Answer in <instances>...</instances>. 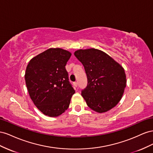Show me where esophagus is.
Listing matches in <instances>:
<instances>
[{"label":"esophagus","instance_id":"esophagus-1","mask_svg":"<svg viewBox=\"0 0 153 153\" xmlns=\"http://www.w3.org/2000/svg\"><path fill=\"white\" fill-rule=\"evenodd\" d=\"M74 87H77V83L76 82H74Z\"/></svg>","mask_w":153,"mask_h":153}]
</instances>
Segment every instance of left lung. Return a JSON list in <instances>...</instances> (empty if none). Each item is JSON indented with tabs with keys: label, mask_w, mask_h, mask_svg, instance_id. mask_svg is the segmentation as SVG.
I'll list each match as a JSON object with an SVG mask.
<instances>
[{
	"label": "left lung",
	"mask_w": 153,
	"mask_h": 153,
	"mask_svg": "<svg viewBox=\"0 0 153 153\" xmlns=\"http://www.w3.org/2000/svg\"><path fill=\"white\" fill-rule=\"evenodd\" d=\"M74 55L83 65L86 74L88 84L81 95L88 106L99 113L114 108L126 86L124 68L104 52L94 48L77 50Z\"/></svg>",
	"instance_id": "left-lung-1"
}]
</instances>
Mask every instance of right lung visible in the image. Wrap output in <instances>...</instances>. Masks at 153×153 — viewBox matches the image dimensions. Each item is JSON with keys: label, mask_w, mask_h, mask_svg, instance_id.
Returning a JSON list of instances; mask_svg holds the SVG:
<instances>
[{"label": "right lung", "mask_w": 153, "mask_h": 153, "mask_svg": "<svg viewBox=\"0 0 153 153\" xmlns=\"http://www.w3.org/2000/svg\"><path fill=\"white\" fill-rule=\"evenodd\" d=\"M71 55L61 48H50L33 58L26 68L25 80L30 97L47 116L62 115L75 93L65 69Z\"/></svg>", "instance_id": "1"}]
</instances>
